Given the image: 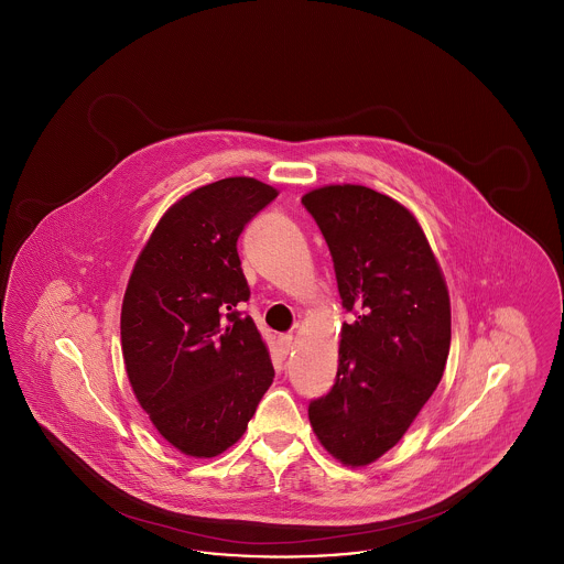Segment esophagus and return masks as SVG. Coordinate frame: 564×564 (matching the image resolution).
I'll return each instance as SVG.
<instances>
[{"mask_svg": "<svg viewBox=\"0 0 564 564\" xmlns=\"http://www.w3.org/2000/svg\"><path fill=\"white\" fill-rule=\"evenodd\" d=\"M276 345H279V350H281L283 355H290V350L294 349V336H292V334H281V336L276 338Z\"/></svg>", "mask_w": 564, "mask_h": 564, "instance_id": "1", "label": "esophagus"}]
</instances>
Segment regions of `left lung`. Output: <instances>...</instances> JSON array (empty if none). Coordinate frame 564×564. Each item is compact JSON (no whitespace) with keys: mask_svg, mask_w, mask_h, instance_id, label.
<instances>
[{"mask_svg":"<svg viewBox=\"0 0 564 564\" xmlns=\"http://www.w3.org/2000/svg\"><path fill=\"white\" fill-rule=\"evenodd\" d=\"M329 247L343 306L338 372L308 419L323 448L350 467L391 451L442 380L451 297L430 241L398 200L366 186L302 196Z\"/></svg>","mask_w":564,"mask_h":564,"instance_id":"1","label":"left lung"}]
</instances>
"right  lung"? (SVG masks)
Here are the masks:
<instances>
[{
  "mask_svg": "<svg viewBox=\"0 0 564 564\" xmlns=\"http://www.w3.org/2000/svg\"><path fill=\"white\" fill-rule=\"evenodd\" d=\"M253 177L196 188L162 215L134 262L120 315L129 382L162 437L212 458L241 440L274 378L237 241L276 198Z\"/></svg>",
  "mask_w": 564,
  "mask_h": 564,
  "instance_id": "obj_1",
  "label": "right lung"
}]
</instances>
